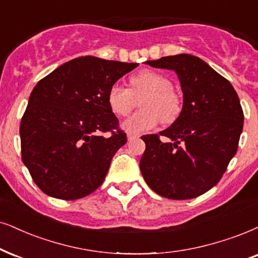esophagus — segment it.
Masks as SVG:
<instances>
[{"label":"esophagus","instance_id":"1","mask_svg":"<svg viewBox=\"0 0 258 258\" xmlns=\"http://www.w3.org/2000/svg\"><path fill=\"white\" fill-rule=\"evenodd\" d=\"M136 138H138V136L132 135V133H127V139H128V140H132V139H136Z\"/></svg>","mask_w":258,"mask_h":258}]
</instances>
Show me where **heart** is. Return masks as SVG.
<instances>
[{
    "label": "heart",
    "mask_w": 258,
    "mask_h": 258,
    "mask_svg": "<svg viewBox=\"0 0 258 258\" xmlns=\"http://www.w3.org/2000/svg\"><path fill=\"white\" fill-rule=\"evenodd\" d=\"M140 99V110L123 120V131L132 135L149 131L159 122L172 123L182 110L181 97L170 80L152 70H142L130 78V89L115 83L109 88L107 102L116 116H125Z\"/></svg>",
    "instance_id": "b5f03b06"
}]
</instances>
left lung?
<instances>
[{
    "label": "left lung",
    "mask_w": 258,
    "mask_h": 258,
    "mask_svg": "<svg viewBox=\"0 0 258 258\" xmlns=\"http://www.w3.org/2000/svg\"><path fill=\"white\" fill-rule=\"evenodd\" d=\"M146 64L177 74L183 93L178 118L159 135L143 136L140 171L150 188L172 200L193 199L214 187L236 155L244 114L226 78L206 61L182 53Z\"/></svg>",
    "instance_id": "1"
}]
</instances>
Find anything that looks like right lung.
I'll use <instances>...</instances> for the list:
<instances>
[{
	"mask_svg": "<svg viewBox=\"0 0 258 258\" xmlns=\"http://www.w3.org/2000/svg\"><path fill=\"white\" fill-rule=\"evenodd\" d=\"M137 63L93 56L67 61L39 81L21 119L22 162L52 198L76 200L102 184L126 144L107 95Z\"/></svg>",
	"mask_w": 258,
	"mask_h": 258,
	"instance_id": "1",
	"label": "right lung"
}]
</instances>
